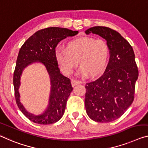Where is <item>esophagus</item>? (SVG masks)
Instances as JSON below:
<instances>
[{"mask_svg":"<svg viewBox=\"0 0 148 148\" xmlns=\"http://www.w3.org/2000/svg\"><path fill=\"white\" fill-rule=\"evenodd\" d=\"M81 83V81H77V80H72L71 81V85L73 87H74V86H75L77 84H80Z\"/></svg>","mask_w":148,"mask_h":148,"instance_id":"obj_1","label":"esophagus"}]
</instances>
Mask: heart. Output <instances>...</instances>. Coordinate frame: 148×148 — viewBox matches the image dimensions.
I'll use <instances>...</instances> for the list:
<instances>
[{"mask_svg": "<svg viewBox=\"0 0 148 148\" xmlns=\"http://www.w3.org/2000/svg\"><path fill=\"white\" fill-rule=\"evenodd\" d=\"M109 47L102 39L83 37L70 40L65 47L58 46L54 54L61 71L66 75H71L79 64V74L82 76L97 77L107 67Z\"/></svg>", "mask_w": 148, "mask_h": 148, "instance_id": "1", "label": "heart"}]
</instances>
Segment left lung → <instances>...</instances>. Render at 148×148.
Here are the masks:
<instances>
[{
  "instance_id": "left-lung-1",
  "label": "left lung",
  "mask_w": 148,
  "mask_h": 148,
  "mask_svg": "<svg viewBox=\"0 0 148 148\" xmlns=\"http://www.w3.org/2000/svg\"><path fill=\"white\" fill-rule=\"evenodd\" d=\"M106 41L110 59L104 73L86 83L85 104L90 119L110 122L126 112L134 99L138 69L132 47L118 32L108 27L95 26L85 31Z\"/></svg>"
}]
</instances>
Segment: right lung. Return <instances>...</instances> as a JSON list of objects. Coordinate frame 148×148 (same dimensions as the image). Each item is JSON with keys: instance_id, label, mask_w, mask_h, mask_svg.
Returning a JSON list of instances; mask_svg holds the SVG:
<instances>
[{"instance_id": "obj_1", "label": "right lung", "mask_w": 148, "mask_h": 148, "mask_svg": "<svg viewBox=\"0 0 148 148\" xmlns=\"http://www.w3.org/2000/svg\"><path fill=\"white\" fill-rule=\"evenodd\" d=\"M78 33V31L58 27L42 29L30 36L20 49L13 77L15 99L20 111L34 123L44 125L53 124L60 120L64 114L67 99L73 87L70 79L60 73L54 51L60 41ZM34 62H40L45 65L51 81L49 105L44 113L38 116L28 113L24 108L19 102L18 92L22 71Z\"/></svg>"}]
</instances>
